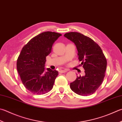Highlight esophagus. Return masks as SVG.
I'll return each instance as SVG.
<instances>
[{"label": "esophagus", "instance_id": "34e87169", "mask_svg": "<svg viewBox=\"0 0 122 122\" xmlns=\"http://www.w3.org/2000/svg\"><path fill=\"white\" fill-rule=\"evenodd\" d=\"M67 70H61L59 71V72L60 73H65L67 72Z\"/></svg>", "mask_w": 122, "mask_h": 122}]
</instances>
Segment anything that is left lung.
<instances>
[{
  "mask_svg": "<svg viewBox=\"0 0 122 122\" xmlns=\"http://www.w3.org/2000/svg\"><path fill=\"white\" fill-rule=\"evenodd\" d=\"M64 36L74 43L78 58L81 62L80 66L85 70V75L77 76L70 83V88L80 96L91 95L95 92L104 80L106 58L99 46L88 36L74 32L66 33Z\"/></svg>",
  "mask_w": 122,
  "mask_h": 122,
  "instance_id": "left-lung-1",
  "label": "left lung"
}]
</instances>
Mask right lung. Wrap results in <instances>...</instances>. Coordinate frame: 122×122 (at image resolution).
Instances as JSON below:
<instances>
[{
    "instance_id": "right-lung-1",
    "label": "right lung",
    "mask_w": 122,
    "mask_h": 122,
    "mask_svg": "<svg viewBox=\"0 0 122 122\" xmlns=\"http://www.w3.org/2000/svg\"><path fill=\"white\" fill-rule=\"evenodd\" d=\"M61 34L44 32L30 40L23 47L17 60V70L24 86L36 95L50 91L58 72L48 68L45 70L46 57L52 45Z\"/></svg>"
}]
</instances>
